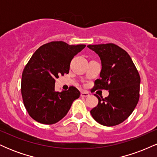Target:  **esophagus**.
Returning <instances> with one entry per match:
<instances>
[{
	"mask_svg": "<svg viewBox=\"0 0 157 157\" xmlns=\"http://www.w3.org/2000/svg\"><path fill=\"white\" fill-rule=\"evenodd\" d=\"M80 96L82 97H87L89 96V92H88V91H81Z\"/></svg>",
	"mask_w": 157,
	"mask_h": 157,
	"instance_id": "esophagus-1",
	"label": "esophagus"
}]
</instances>
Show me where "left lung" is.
I'll return each instance as SVG.
<instances>
[{
	"mask_svg": "<svg viewBox=\"0 0 157 157\" xmlns=\"http://www.w3.org/2000/svg\"><path fill=\"white\" fill-rule=\"evenodd\" d=\"M100 57V77L91 90H108L109 96L98 98V104L91 114L98 123L114 126L128 117L140 99V76L131 57L125 50L113 44L89 45Z\"/></svg>",
	"mask_w": 157,
	"mask_h": 157,
	"instance_id": "left-lung-1",
	"label": "left lung"
}]
</instances>
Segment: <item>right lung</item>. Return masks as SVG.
Instances as JSON below:
<instances>
[{"mask_svg":"<svg viewBox=\"0 0 157 157\" xmlns=\"http://www.w3.org/2000/svg\"><path fill=\"white\" fill-rule=\"evenodd\" d=\"M86 45H68L52 41L36 50L25 66L21 79V94L29 116L35 121L52 125L67 114L80 93L70 86L67 91H55V80L68 74L70 63Z\"/></svg>","mask_w":157,"mask_h":157,"instance_id":"obj_1","label":"right lung"}]
</instances>
